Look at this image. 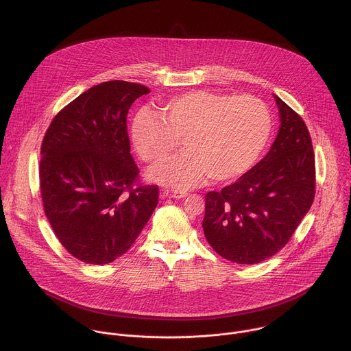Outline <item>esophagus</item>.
<instances>
[{
  "mask_svg": "<svg viewBox=\"0 0 351 351\" xmlns=\"http://www.w3.org/2000/svg\"><path fill=\"white\" fill-rule=\"evenodd\" d=\"M163 195L169 199H182V197H186L188 193L185 192H177V191H165Z\"/></svg>",
  "mask_w": 351,
  "mask_h": 351,
  "instance_id": "34e87169",
  "label": "esophagus"
}]
</instances>
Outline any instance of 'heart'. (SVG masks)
<instances>
[{"instance_id": "b5f03b06", "label": "heart", "mask_w": 351, "mask_h": 351, "mask_svg": "<svg viewBox=\"0 0 351 351\" xmlns=\"http://www.w3.org/2000/svg\"><path fill=\"white\" fill-rule=\"evenodd\" d=\"M271 132V116L254 96L193 90L163 102L156 114L141 112L132 139L141 158L162 165L180 147L185 152L152 171L159 182L176 188L239 180L256 163Z\"/></svg>"}]
</instances>
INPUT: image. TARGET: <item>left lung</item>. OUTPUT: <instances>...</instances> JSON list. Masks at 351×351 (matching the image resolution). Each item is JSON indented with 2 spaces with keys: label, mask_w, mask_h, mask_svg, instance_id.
I'll list each match as a JSON object with an SVG mask.
<instances>
[{
  "label": "left lung",
  "mask_w": 351,
  "mask_h": 351,
  "mask_svg": "<svg viewBox=\"0 0 351 351\" xmlns=\"http://www.w3.org/2000/svg\"><path fill=\"white\" fill-rule=\"evenodd\" d=\"M274 97L281 125L267 155L232 185L205 195L202 228L208 243L241 265L259 263L281 250L315 199L309 131L299 113Z\"/></svg>",
  "instance_id": "8db88e82"
}]
</instances>
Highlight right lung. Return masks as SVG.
Listing matches in <instances>:
<instances>
[{"mask_svg":"<svg viewBox=\"0 0 351 351\" xmlns=\"http://www.w3.org/2000/svg\"><path fill=\"white\" fill-rule=\"evenodd\" d=\"M150 89L127 81L96 85L60 109L42 142L45 213L60 245L77 259L110 263L136 241L159 189L139 180L127 114Z\"/></svg>","mask_w":351,"mask_h":351,"instance_id":"add662e5","label":"right lung"}]
</instances>
